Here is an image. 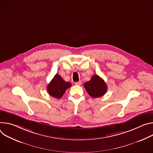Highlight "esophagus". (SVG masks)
Instances as JSON below:
<instances>
[{"instance_id": "esophagus-1", "label": "esophagus", "mask_w": 153, "mask_h": 153, "mask_svg": "<svg viewBox=\"0 0 153 153\" xmlns=\"http://www.w3.org/2000/svg\"><path fill=\"white\" fill-rule=\"evenodd\" d=\"M81 83H82L81 81H79L75 82V85H77V86H80L81 84Z\"/></svg>"}]
</instances>
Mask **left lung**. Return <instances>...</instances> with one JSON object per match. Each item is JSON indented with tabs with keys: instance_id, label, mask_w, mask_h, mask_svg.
<instances>
[{
	"instance_id": "left-lung-1",
	"label": "left lung",
	"mask_w": 153,
	"mask_h": 153,
	"mask_svg": "<svg viewBox=\"0 0 153 153\" xmlns=\"http://www.w3.org/2000/svg\"><path fill=\"white\" fill-rule=\"evenodd\" d=\"M87 92L93 98L104 95L107 91V86L105 81L98 75H93L91 79L84 84Z\"/></svg>"
}]
</instances>
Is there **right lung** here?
<instances>
[{"instance_id":"add662e5","label":"right lung","mask_w":153,"mask_h":153,"mask_svg":"<svg viewBox=\"0 0 153 153\" xmlns=\"http://www.w3.org/2000/svg\"><path fill=\"white\" fill-rule=\"evenodd\" d=\"M71 83L65 81L59 75L56 74L48 84L47 89L50 96L59 99L62 97L65 91L71 88Z\"/></svg>"}]
</instances>
